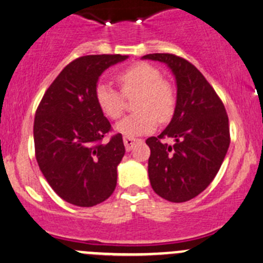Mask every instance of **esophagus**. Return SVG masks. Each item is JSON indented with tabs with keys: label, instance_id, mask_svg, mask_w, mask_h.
<instances>
[{
	"label": "esophagus",
	"instance_id": "34e87169",
	"mask_svg": "<svg viewBox=\"0 0 263 263\" xmlns=\"http://www.w3.org/2000/svg\"><path fill=\"white\" fill-rule=\"evenodd\" d=\"M137 141H139V139H135V137H124L123 142H124V147H126V150L131 151Z\"/></svg>",
	"mask_w": 263,
	"mask_h": 263
}]
</instances>
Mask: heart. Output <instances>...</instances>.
I'll return each instance as SVG.
<instances>
[{"label": "heart", "mask_w": 263, "mask_h": 263, "mask_svg": "<svg viewBox=\"0 0 263 263\" xmlns=\"http://www.w3.org/2000/svg\"><path fill=\"white\" fill-rule=\"evenodd\" d=\"M121 87L115 89L107 83H98L95 89L97 106L110 120L122 116L126 97H134L136 112L117 123L116 129L126 137L150 134L156 128L159 120L166 122L176 108V92L167 79L161 78V71L148 63H135L121 69L116 74Z\"/></svg>", "instance_id": "obj_1"}]
</instances>
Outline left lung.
Returning <instances> with one entry per match:
<instances>
[{"label": "left lung", "instance_id": "left-lung-1", "mask_svg": "<svg viewBox=\"0 0 263 263\" xmlns=\"http://www.w3.org/2000/svg\"><path fill=\"white\" fill-rule=\"evenodd\" d=\"M173 70L178 85L173 120L148 137V178L154 192L173 203L195 198L215 178L228 151V115L219 96L192 63L174 54H147ZM171 138L173 145L163 141Z\"/></svg>", "mask_w": 263, "mask_h": 263}]
</instances>
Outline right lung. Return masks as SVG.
<instances>
[{"label": "right lung", "instance_id": "1", "mask_svg": "<svg viewBox=\"0 0 263 263\" xmlns=\"http://www.w3.org/2000/svg\"><path fill=\"white\" fill-rule=\"evenodd\" d=\"M127 55L77 58L60 71L39 103L34 121L35 157L60 198L77 206L108 199L117 185L124 155L122 135L107 136L109 121L97 106L99 76Z\"/></svg>", "mask_w": 263, "mask_h": 263}]
</instances>
